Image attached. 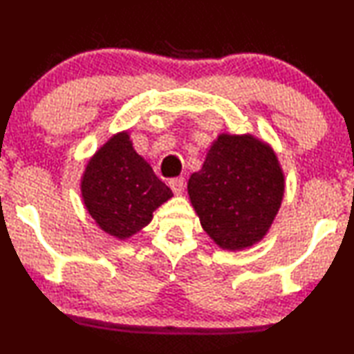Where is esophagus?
<instances>
[{
  "instance_id": "esophagus-1",
  "label": "esophagus",
  "mask_w": 354,
  "mask_h": 354,
  "mask_svg": "<svg viewBox=\"0 0 354 354\" xmlns=\"http://www.w3.org/2000/svg\"><path fill=\"white\" fill-rule=\"evenodd\" d=\"M169 187L172 188V192L176 193V195H182L183 190H185V178L183 177L171 178V180H169Z\"/></svg>"
}]
</instances>
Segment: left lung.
I'll use <instances>...</instances> for the list:
<instances>
[{
  "mask_svg": "<svg viewBox=\"0 0 354 354\" xmlns=\"http://www.w3.org/2000/svg\"><path fill=\"white\" fill-rule=\"evenodd\" d=\"M283 172L269 145L222 133L192 174L188 195L203 229L221 248L243 250L268 234L282 205Z\"/></svg>",
  "mask_w": 354,
  "mask_h": 354,
  "instance_id": "left-lung-1",
  "label": "left lung"
}]
</instances>
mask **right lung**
<instances>
[{
    "instance_id": "right-lung-1",
    "label": "right lung",
    "mask_w": 354,
    "mask_h": 354,
    "mask_svg": "<svg viewBox=\"0 0 354 354\" xmlns=\"http://www.w3.org/2000/svg\"><path fill=\"white\" fill-rule=\"evenodd\" d=\"M172 196L135 151L127 132L111 137L86 164L82 198L106 234L124 240L149 224L153 211Z\"/></svg>"
}]
</instances>
